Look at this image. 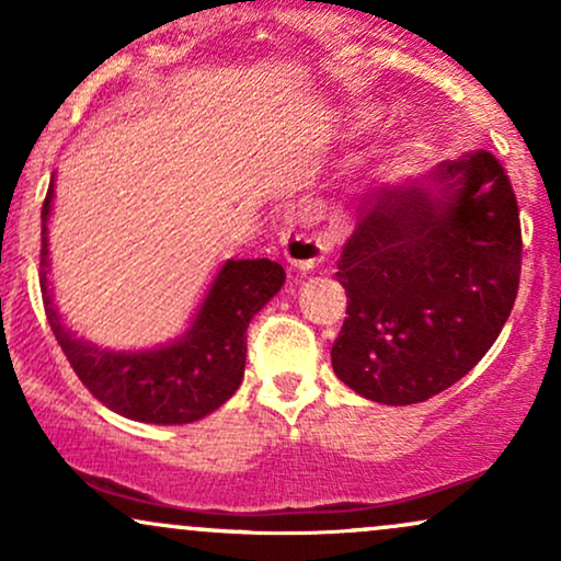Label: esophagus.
<instances>
[{
	"instance_id": "obj_1",
	"label": "esophagus",
	"mask_w": 561,
	"mask_h": 561,
	"mask_svg": "<svg viewBox=\"0 0 561 561\" xmlns=\"http://www.w3.org/2000/svg\"><path fill=\"white\" fill-rule=\"evenodd\" d=\"M321 216V203L313 197H302L298 203V218L302 224L319 221ZM282 250H285V259L289 266L298 268V272H308V268L319 266L324 261V255L330 253L332 240L321 231H311V234H302L298 229H285L279 234Z\"/></svg>"
}]
</instances>
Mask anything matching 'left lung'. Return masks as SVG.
<instances>
[{
  "mask_svg": "<svg viewBox=\"0 0 561 561\" xmlns=\"http://www.w3.org/2000/svg\"><path fill=\"white\" fill-rule=\"evenodd\" d=\"M519 268L517 197L488 150L377 186L334 274L347 295L334 375L385 405L448 390L504 330Z\"/></svg>",
  "mask_w": 561,
  "mask_h": 561,
  "instance_id": "8db88e82",
  "label": "left lung"
}]
</instances>
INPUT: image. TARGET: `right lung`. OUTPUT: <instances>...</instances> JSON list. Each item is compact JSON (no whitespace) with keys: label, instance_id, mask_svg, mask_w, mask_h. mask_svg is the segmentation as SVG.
<instances>
[{"label":"right lung","instance_id":"obj_1","mask_svg":"<svg viewBox=\"0 0 561 561\" xmlns=\"http://www.w3.org/2000/svg\"><path fill=\"white\" fill-rule=\"evenodd\" d=\"M53 199L55 179L42 205L38 285L55 340L89 392L115 414L147 424H190L227 403L244 377L250 321L285 285V268L268 259H229L176 340L147 351L92 345L62 324L49 287Z\"/></svg>","mask_w":561,"mask_h":561}]
</instances>
